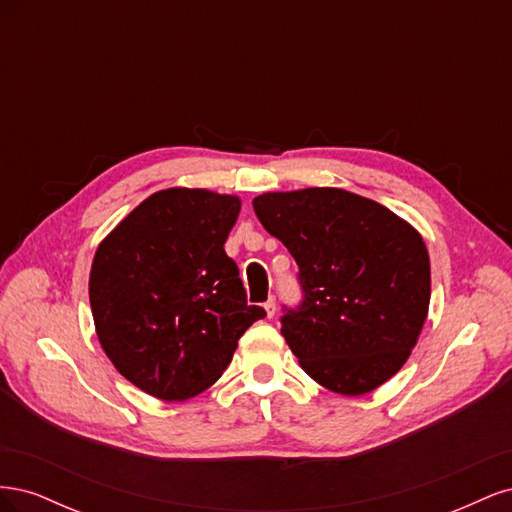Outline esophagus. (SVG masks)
<instances>
[{
  "mask_svg": "<svg viewBox=\"0 0 512 512\" xmlns=\"http://www.w3.org/2000/svg\"><path fill=\"white\" fill-rule=\"evenodd\" d=\"M275 309H277V307H275V299L271 297V299L265 303V312H267V316H269V318H273V316H275Z\"/></svg>",
  "mask_w": 512,
  "mask_h": 512,
  "instance_id": "34e87169",
  "label": "esophagus"
}]
</instances>
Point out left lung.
Returning a JSON list of instances; mask_svg holds the SVG:
<instances>
[{"label":"left lung","mask_w":512,"mask_h":512,"mask_svg":"<svg viewBox=\"0 0 512 512\" xmlns=\"http://www.w3.org/2000/svg\"><path fill=\"white\" fill-rule=\"evenodd\" d=\"M254 211L299 265L303 299L284 305L280 322L305 374L342 395L395 376L429 309L421 235L376 200L337 188L269 192Z\"/></svg>","instance_id":"obj_1"}]
</instances>
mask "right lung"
<instances>
[{
    "instance_id": "1",
    "label": "right lung",
    "mask_w": 512,
    "mask_h": 512,
    "mask_svg": "<svg viewBox=\"0 0 512 512\" xmlns=\"http://www.w3.org/2000/svg\"><path fill=\"white\" fill-rule=\"evenodd\" d=\"M237 196L170 188L151 194L108 235L89 275L96 333L138 389L183 401L232 361L239 337L267 312L247 305L224 243Z\"/></svg>"
}]
</instances>
